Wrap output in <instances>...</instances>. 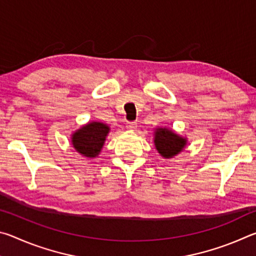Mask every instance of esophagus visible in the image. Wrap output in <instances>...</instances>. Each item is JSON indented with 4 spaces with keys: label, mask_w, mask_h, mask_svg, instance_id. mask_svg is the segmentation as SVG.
<instances>
[{
    "label": "esophagus",
    "mask_w": 256,
    "mask_h": 256,
    "mask_svg": "<svg viewBox=\"0 0 256 256\" xmlns=\"http://www.w3.org/2000/svg\"><path fill=\"white\" fill-rule=\"evenodd\" d=\"M126 128L128 130H133L136 128V122H126Z\"/></svg>",
    "instance_id": "obj_1"
}]
</instances>
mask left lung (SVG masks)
Returning a JSON list of instances; mask_svg holds the SVG:
<instances>
[{"instance_id":"8db88e82","label":"left lung","mask_w":256,"mask_h":256,"mask_svg":"<svg viewBox=\"0 0 256 256\" xmlns=\"http://www.w3.org/2000/svg\"><path fill=\"white\" fill-rule=\"evenodd\" d=\"M154 146L160 156L164 158H172L185 148L188 140L166 128L154 130Z\"/></svg>"}]
</instances>
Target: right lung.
<instances>
[{"label":"right lung","mask_w":256,"mask_h":256,"mask_svg":"<svg viewBox=\"0 0 256 256\" xmlns=\"http://www.w3.org/2000/svg\"><path fill=\"white\" fill-rule=\"evenodd\" d=\"M110 126L102 122H90L72 134L71 144L76 152L86 158H96L110 133Z\"/></svg>","instance_id":"right-lung-1"}]
</instances>
